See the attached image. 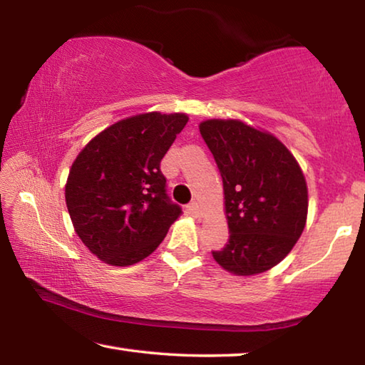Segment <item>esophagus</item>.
<instances>
[{
    "label": "esophagus",
    "instance_id": "obj_1",
    "mask_svg": "<svg viewBox=\"0 0 365 365\" xmlns=\"http://www.w3.org/2000/svg\"><path fill=\"white\" fill-rule=\"evenodd\" d=\"M187 211L191 215H193V217H201V215H202V209H201L200 202H197V201H191L190 205L187 206Z\"/></svg>",
    "mask_w": 365,
    "mask_h": 365
}]
</instances>
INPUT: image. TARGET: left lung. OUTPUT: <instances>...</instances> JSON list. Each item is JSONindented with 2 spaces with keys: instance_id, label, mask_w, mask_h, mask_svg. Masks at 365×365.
I'll use <instances>...</instances> for the list:
<instances>
[{
  "instance_id": "left-lung-1",
  "label": "left lung",
  "mask_w": 365,
  "mask_h": 365,
  "mask_svg": "<svg viewBox=\"0 0 365 365\" xmlns=\"http://www.w3.org/2000/svg\"><path fill=\"white\" fill-rule=\"evenodd\" d=\"M200 132L224 183L230 232L214 259L235 275L272 269L306 225L307 187L299 164L274 135L242 120H205Z\"/></svg>"
}]
</instances>
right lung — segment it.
I'll return each mask as SVG.
<instances>
[{
  "label": "right lung",
  "mask_w": 365,
  "mask_h": 365,
  "mask_svg": "<svg viewBox=\"0 0 365 365\" xmlns=\"http://www.w3.org/2000/svg\"><path fill=\"white\" fill-rule=\"evenodd\" d=\"M188 115L148 113L113 123L73 160L66 205L76 233L106 264L143 261L182 207L165 191L160 160Z\"/></svg>",
  "instance_id": "add662e5"
}]
</instances>
